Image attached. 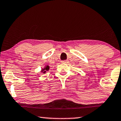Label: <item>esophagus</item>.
Instances as JSON below:
<instances>
[{"mask_svg":"<svg viewBox=\"0 0 121 121\" xmlns=\"http://www.w3.org/2000/svg\"><path fill=\"white\" fill-rule=\"evenodd\" d=\"M68 62H69V61H68V60H63V61H62V63L66 64V63H68Z\"/></svg>","mask_w":121,"mask_h":121,"instance_id":"34e87169","label":"esophagus"}]
</instances>
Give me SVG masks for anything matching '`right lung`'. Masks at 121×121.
<instances>
[{
    "label": "right lung",
    "mask_w": 121,
    "mask_h": 121,
    "mask_svg": "<svg viewBox=\"0 0 121 121\" xmlns=\"http://www.w3.org/2000/svg\"><path fill=\"white\" fill-rule=\"evenodd\" d=\"M49 69H50V66H49L48 65H46L44 67V68H43V69H41V71L43 73H46L47 71H48Z\"/></svg>",
    "instance_id": "right-lung-1"
}]
</instances>
